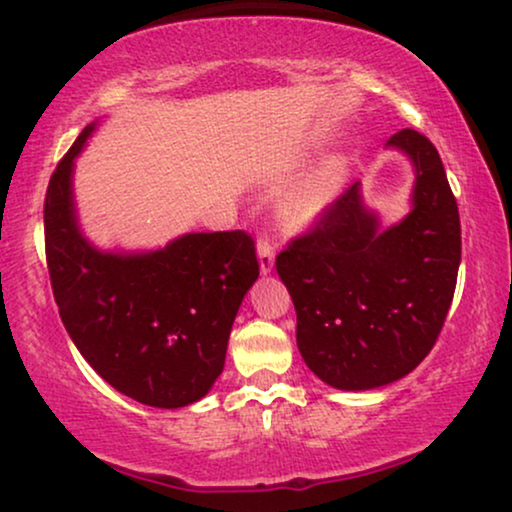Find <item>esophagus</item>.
Here are the masks:
<instances>
[{
    "label": "esophagus",
    "mask_w": 512,
    "mask_h": 512,
    "mask_svg": "<svg viewBox=\"0 0 512 512\" xmlns=\"http://www.w3.org/2000/svg\"><path fill=\"white\" fill-rule=\"evenodd\" d=\"M258 265H261V275H268L275 268V247H272L270 237L268 235H261L258 237Z\"/></svg>",
    "instance_id": "34e87169"
}]
</instances>
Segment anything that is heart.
<instances>
[{
  "instance_id": "heart-1",
  "label": "heart",
  "mask_w": 512,
  "mask_h": 512,
  "mask_svg": "<svg viewBox=\"0 0 512 512\" xmlns=\"http://www.w3.org/2000/svg\"><path fill=\"white\" fill-rule=\"evenodd\" d=\"M345 179V163L342 160H328L298 188L282 205V221L286 228L303 230L324 214L338 188Z\"/></svg>"
}]
</instances>
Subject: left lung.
Listing matches in <instances>:
<instances>
[{"mask_svg":"<svg viewBox=\"0 0 512 512\" xmlns=\"http://www.w3.org/2000/svg\"><path fill=\"white\" fill-rule=\"evenodd\" d=\"M387 146L415 165L412 209L380 230L356 181L279 251L307 368L335 389L401 380L436 345L461 263L459 209L436 146L405 128Z\"/></svg>","mask_w":512,"mask_h":512,"instance_id":"obj_1","label":"left lung"}]
</instances>
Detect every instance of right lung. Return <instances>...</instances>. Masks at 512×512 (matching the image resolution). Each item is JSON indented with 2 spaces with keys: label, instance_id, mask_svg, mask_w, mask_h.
Returning a JSON list of instances; mask_svg holds the SVG:
<instances>
[{
  "label": "right lung",
  "instance_id": "right-lung-1",
  "mask_svg": "<svg viewBox=\"0 0 512 512\" xmlns=\"http://www.w3.org/2000/svg\"><path fill=\"white\" fill-rule=\"evenodd\" d=\"M83 128L48 181L46 263L69 338L95 373L153 408L200 401L221 375L230 328L258 279L244 230L188 233L146 254L100 251L76 221L74 158Z\"/></svg>",
  "mask_w": 512,
  "mask_h": 512
}]
</instances>
